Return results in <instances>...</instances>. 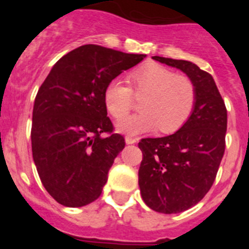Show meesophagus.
<instances>
[{
    "instance_id": "esophagus-1",
    "label": "esophagus",
    "mask_w": 249,
    "mask_h": 249,
    "mask_svg": "<svg viewBox=\"0 0 249 249\" xmlns=\"http://www.w3.org/2000/svg\"><path fill=\"white\" fill-rule=\"evenodd\" d=\"M126 143L127 144H135L136 142H137V138H135V137H126Z\"/></svg>"
}]
</instances>
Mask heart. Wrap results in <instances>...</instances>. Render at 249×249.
Masks as SVG:
<instances>
[{
    "mask_svg": "<svg viewBox=\"0 0 249 249\" xmlns=\"http://www.w3.org/2000/svg\"><path fill=\"white\" fill-rule=\"evenodd\" d=\"M136 97H142L140 113L120 120L116 128L121 133L137 136L160 127L163 133L181 128L190 118L196 103V89L186 76L158 63H146L129 74ZM107 111L114 118L126 116L132 107L131 89L118 80L107 85L103 93Z\"/></svg>",
    "mask_w": 249,
    "mask_h": 249,
    "instance_id": "heart-1",
    "label": "heart"
}]
</instances>
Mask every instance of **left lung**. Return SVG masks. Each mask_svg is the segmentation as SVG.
Segmentation results:
<instances>
[{
  "mask_svg": "<svg viewBox=\"0 0 249 249\" xmlns=\"http://www.w3.org/2000/svg\"><path fill=\"white\" fill-rule=\"evenodd\" d=\"M181 70L195 85V108L181 128L160 138L138 143L142 162L138 184L144 203L172 214L196 206L214 182L226 148L227 109L210 73L190 61L153 56Z\"/></svg>",
  "mask_w": 249,
  "mask_h": 249,
  "instance_id": "left-lung-1",
  "label": "left lung"
}]
</instances>
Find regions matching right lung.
<instances>
[{"instance_id":"add662e5","label":"right lung","mask_w":249,"mask_h":249,"mask_svg":"<svg viewBox=\"0 0 249 249\" xmlns=\"http://www.w3.org/2000/svg\"><path fill=\"white\" fill-rule=\"evenodd\" d=\"M144 57L81 46L61 57L39 87L32 113V156L43 187L62 206H86L102 193L124 147L118 133L101 136L113 129L103 93Z\"/></svg>"}]
</instances>
